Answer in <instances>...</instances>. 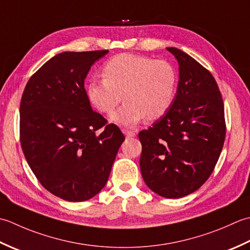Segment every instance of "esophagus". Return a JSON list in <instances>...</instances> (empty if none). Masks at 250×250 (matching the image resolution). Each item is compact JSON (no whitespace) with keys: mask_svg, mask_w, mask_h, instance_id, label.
Here are the masks:
<instances>
[{"mask_svg":"<svg viewBox=\"0 0 250 250\" xmlns=\"http://www.w3.org/2000/svg\"><path fill=\"white\" fill-rule=\"evenodd\" d=\"M123 132H124V135H125V136H127V137H135V136H136L135 132H134V131H131V130L123 129Z\"/></svg>","mask_w":250,"mask_h":250,"instance_id":"34e87169","label":"esophagus"}]
</instances>
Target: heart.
Returning <instances> with one entry per match:
<instances>
[{"instance_id":"1","label":"heart","mask_w":250,"mask_h":250,"mask_svg":"<svg viewBox=\"0 0 250 250\" xmlns=\"http://www.w3.org/2000/svg\"><path fill=\"white\" fill-rule=\"evenodd\" d=\"M103 78L88 83L87 98L96 110L106 114L123 96L124 104L110 116L121 126H134L145 116L150 121L160 119L175 100L177 72L164 59L121 54L104 65Z\"/></svg>"}]
</instances>
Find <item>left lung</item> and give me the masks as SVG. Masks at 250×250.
Listing matches in <instances>:
<instances>
[{
	"label": "left lung",
	"instance_id": "obj_1",
	"mask_svg": "<svg viewBox=\"0 0 250 250\" xmlns=\"http://www.w3.org/2000/svg\"><path fill=\"white\" fill-rule=\"evenodd\" d=\"M179 64L170 109L139 132L140 170L156 194L179 198L209 178L226 138L225 105L216 80L201 63L176 47H167Z\"/></svg>",
	"mask_w": 250,
	"mask_h": 250
}]
</instances>
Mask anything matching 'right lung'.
Masks as SVG:
<instances>
[{
	"label": "right lung",
	"mask_w": 250,
	"mask_h": 250,
	"mask_svg": "<svg viewBox=\"0 0 250 250\" xmlns=\"http://www.w3.org/2000/svg\"><path fill=\"white\" fill-rule=\"evenodd\" d=\"M109 50L54 56L25 85L20 103V144L41 185L69 202L103 190L125 140L90 106L84 80Z\"/></svg>",
	"instance_id": "obj_1"
}]
</instances>
